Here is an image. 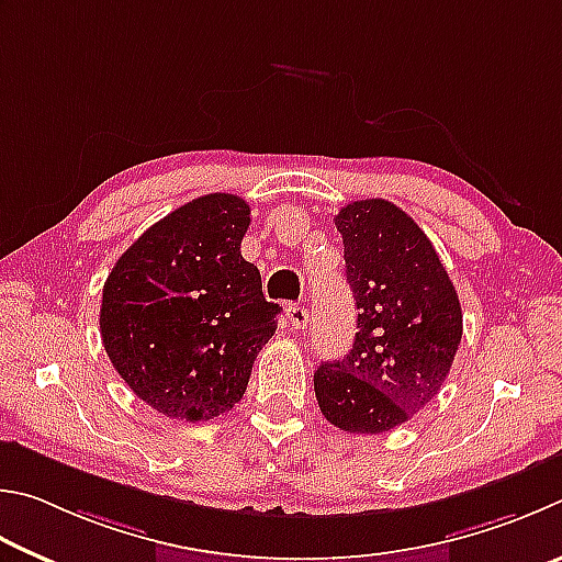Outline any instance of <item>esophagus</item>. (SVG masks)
Here are the masks:
<instances>
[{
    "label": "esophagus",
    "instance_id": "34e87169",
    "mask_svg": "<svg viewBox=\"0 0 562 562\" xmlns=\"http://www.w3.org/2000/svg\"><path fill=\"white\" fill-rule=\"evenodd\" d=\"M286 318H289V326L291 330H303L308 326V308L306 306H289L286 311Z\"/></svg>",
    "mask_w": 562,
    "mask_h": 562
}]
</instances>
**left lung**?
<instances>
[{
    "label": "left lung",
    "mask_w": 562,
    "mask_h": 562,
    "mask_svg": "<svg viewBox=\"0 0 562 562\" xmlns=\"http://www.w3.org/2000/svg\"><path fill=\"white\" fill-rule=\"evenodd\" d=\"M346 279L358 333L313 375L318 407L350 435H380L437 397L461 342V303L427 234L387 200L342 206Z\"/></svg>",
    "instance_id": "1"
}]
</instances>
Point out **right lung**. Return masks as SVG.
<instances>
[{
	"label": "right lung",
	"mask_w": 562,
	"mask_h": 562,
	"mask_svg": "<svg viewBox=\"0 0 562 562\" xmlns=\"http://www.w3.org/2000/svg\"><path fill=\"white\" fill-rule=\"evenodd\" d=\"M249 204L214 192L155 222L108 273L101 338L117 375L170 419L206 422L244 397L279 303L241 256Z\"/></svg>",
	"instance_id": "obj_1"
}]
</instances>
